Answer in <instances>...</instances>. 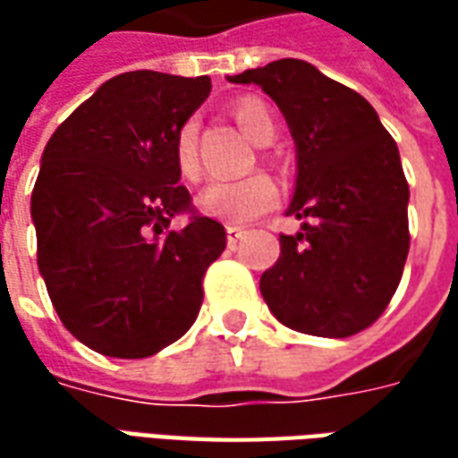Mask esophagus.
Returning a JSON list of instances; mask_svg holds the SVG:
<instances>
[{"label": "esophagus", "mask_w": 458, "mask_h": 458, "mask_svg": "<svg viewBox=\"0 0 458 458\" xmlns=\"http://www.w3.org/2000/svg\"><path fill=\"white\" fill-rule=\"evenodd\" d=\"M245 235V228H240V225H228V245L230 248H235L240 240Z\"/></svg>", "instance_id": "34e87169"}]
</instances>
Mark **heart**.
Segmentation results:
<instances>
[{"label":"heart","instance_id":"obj_1","mask_svg":"<svg viewBox=\"0 0 458 458\" xmlns=\"http://www.w3.org/2000/svg\"><path fill=\"white\" fill-rule=\"evenodd\" d=\"M233 114L242 130L259 144H267L277 134L275 117L259 98H242L233 107ZM174 164L186 181L196 183L203 176L199 154V127L189 120L181 124L174 137ZM279 189L275 179L265 171H255L242 179L210 181L208 189L200 193L199 206L208 216L228 223H250L262 213L277 206Z\"/></svg>","mask_w":458,"mask_h":458}]
</instances>
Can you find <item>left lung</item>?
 Wrapping results in <instances>:
<instances>
[{
    "label": "left lung",
    "instance_id": "8db88e82",
    "mask_svg": "<svg viewBox=\"0 0 458 458\" xmlns=\"http://www.w3.org/2000/svg\"><path fill=\"white\" fill-rule=\"evenodd\" d=\"M228 81L259 85L297 141L289 216L307 223L279 235L282 255L259 279L269 311L309 336L360 334L387 309L410 252L397 144L363 95L307 61L282 58Z\"/></svg>",
    "mask_w": 458,
    "mask_h": 458
}]
</instances>
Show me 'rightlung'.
Segmentation results:
<instances>
[{
	"mask_svg": "<svg viewBox=\"0 0 458 458\" xmlns=\"http://www.w3.org/2000/svg\"><path fill=\"white\" fill-rule=\"evenodd\" d=\"M210 78L131 71L58 124L31 193L36 258L64 327L113 358H147L199 317L225 228L196 210L174 137ZM190 223L170 230V220Z\"/></svg>",
	"mask_w": 458,
	"mask_h": 458,
	"instance_id": "obj_1",
	"label": "right lung"
}]
</instances>
